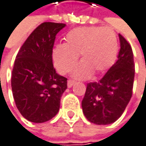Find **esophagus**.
Segmentation results:
<instances>
[{
  "label": "esophagus",
  "mask_w": 146,
  "mask_h": 146,
  "mask_svg": "<svg viewBox=\"0 0 146 146\" xmlns=\"http://www.w3.org/2000/svg\"><path fill=\"white\" fill-rule=\"evenodd\" d=\"M74 83H75V82L74 81H71V80H69L68 82H67V87L70 88H71L73 85H74Z\"/></svg>",
  "instance_id": "esophagus-1"
}]
</instances>
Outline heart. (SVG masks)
Returning a JSON list of instances; mask_svg holds the SVG:
<instances>
[{"mask_svg": "<svg viewBox=\"0 0 146 146\" xmlns=\"http://www.w3.org/2000/svg\"><path fill=\"white\" fill-rule=\"evenodd\" d=\"M118 41L109 28L98 26L76 28L67 33L64 45H57L52 51L54 66L61 74L69 72L80 55L82 63L74 70L73 76L87 79L92 72L100 75L107 71L115 62Z\"/></svg>", "mask_w": 146, "mask_h": 146, "instance_id": "1", "label": "heart"}]
</instances>
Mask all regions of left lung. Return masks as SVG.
I'll return each instance as SVG.
<instances>
[{
    "instance_id": "1",
    "label": "left lung",
    "mask_w": 146,
    "mask_h": 146,
    "mask_svg": "<svg viewBox=\"0 0 146 146\" xmlns=\"http://www.w3.org/2000/svg\"><path fill=\"white\" fill-rule=\"evenodd\" d=\"M120 51L117 61L99 82L87 86L82 101L86 118L97 125L115 122L130 101L134 80L133 54L130 44L119 34Z\"/></svg>"
}]
</instances>
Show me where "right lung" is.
<instances>
[{
    "label": "right lung",
    "instance_id": "1",
    "mask_svg": "<svg viewBox=\"0 0 146 146\" xmlns=\"http://www.w3.org/2000/svg\"><path fill=\"white\" fill-rule=\"evenodd\" d=\"M64 27V24L42 23L17 54L12 73V90L17 108L30 121H47L59 110L67 79L56 73L52 55L56 35Z\"/></svg>",
    "mask_w": 146,
    "mask_h": 146
}]
</instances>
